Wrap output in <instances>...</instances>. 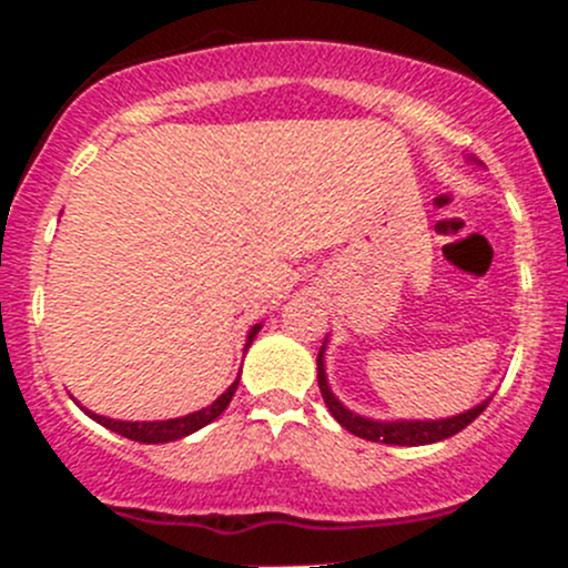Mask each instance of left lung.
Here are the masks:
<instances>
[{"label":"left lung","mask_w":568,"mask_h":568,"mask_svg":"<svg viewBox=\"0 0 568 568\" xmlns=\"http://www.w3.org/2000/svg\"><path fill=\"white\" fill-rule=\"evenodd\" d=\"M469 162H478V159L469 156ZM480 164V162H478ZM324 352H326V337H324V346L318 352V390L321 398H324L326 409L332 412L337 423H341L346 432L357 434V437L371 439V443H385V445H432V443H443V439L454 437L459 434L462 428H467L480 412L486 409L491 398L480 400L475 404L473 409L459 412V415H450V417H437V420H374V417H365L357 415V412L348 409L335 393H332L329 382H326V363H324Z\"/></svg>","instance_id":"left-lung-1"}]
</instances>
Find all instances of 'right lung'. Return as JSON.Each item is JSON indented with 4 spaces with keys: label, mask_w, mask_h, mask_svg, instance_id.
<instances>
[{
    "label": "right lung",
    "mask_w": 568,
    "mask_h": 568,
    "mask_svg": "<svg viewBox=\"0 0 568 568\" xmlns=\"http://www.w3.org/2000/svg\"><path fill=\"white\" fill-rule=\"evenodd\" d=\"M263 324H255L250 326L247 332V343H244V352L252 346V341H255V335L261 332ZM242 376V374H239ZM239 376L236 382H233L231 387H227L225 393L220 395V398L214 400V404L203 406V409L197 412H189V415H181V417H170V420H114V417H104V415H95V412L84 409V415L93 417L95 423H101V426L109 428V432L120 434V437L125 439H134V443H145V445H159V443H175V439H183L189 437V434L200 432L203 426H209L211 420H216V417L222 415V412L227 409V404L233 400V393H236L239 387ZM79 404V400H77Z\"/></svg>",
    "instance_id": "right-lung-1"
}]
</instances>
